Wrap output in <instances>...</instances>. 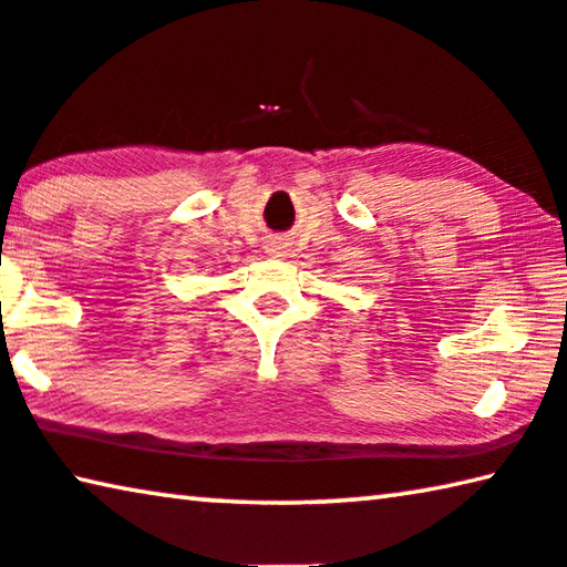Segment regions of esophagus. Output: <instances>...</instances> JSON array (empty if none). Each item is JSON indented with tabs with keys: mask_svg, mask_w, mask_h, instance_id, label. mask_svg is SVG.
<instances>
[{
	"mask_svg": "<svg viewBox=\"0 0 567 567\" xmlns=\"http://www.w3.org/2000/svg\"><path fill=\"white\" fill-rule=\"evenodd\" d=\"M274 254H278V250H274Z\"/></svg>",
	"mask_w": 567,
	"mask_h": 567,
	"instance_id": "esophagus-1",
	"label": "esophagus"
}]
</instances>
